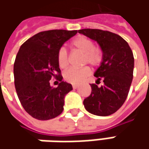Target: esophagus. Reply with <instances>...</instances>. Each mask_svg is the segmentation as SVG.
<instances>
[{
	"instance_id": "1",
	"label": "esophagus",
	"mask_w": 149,
	"mask_h": 149,
	"mask_svg": "<svg viewBox=\"0 0 149 149\" xmlns=\"http://www.w3.org/2000/svg\"><path fill=\"white\" fill-rule=\"evenodd\" d=\"M73 89H78V85H75V84H74V85H73Z\"/></svg>"
}]
</instances>
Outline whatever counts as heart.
I'll list each match as a JSON object with an SVG mask.
<instances>
[{"mask_svg":"<svg viewBox=\"0 0 149 149\" xmlns=\"http://www.w3.org/2000/svg\"><path fill=\"white\" fill-rule=\"evenodd\" d=\"M72 46L74 49L79 50L80 52L84 53L83 64H89L91 65H98L101 62L102 56L100 50L96 49L94 45V42L85 36H79L75 38L72 41ZM57 60L58 65L61 69H65L69 65V58L68 53L65 48L61 47L57 54ZM90 70L89 67H84L82 69H74L70 68L66 70L64 77L66 81L73 84H80L90 75Z\"/></svg>","mask_w":149,"mask_h":149,"instance_id":"b5f03b06","label":"heart"}]
</instances>
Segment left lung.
I'll return each mask as SVG.
<instances>
[{
  "instance_id": "8db88e82",
  "label": "left lung",
  "mask_w": 149,
  "mask_h": 149,
  "mask_svg": "<svg viewBox=\"0 0 149 149\" xmlns=\"http://www.w3.org/2000/svg\"><path fill=\"white\" fill-rule=\"evenodd\" d=\"M79 33L99 44L103 56L94 75L104 84H91V94L84 100L85 109L98 116L115 113L127 99L133 80L134 59L126 40L117 34L98 29H82Z\"/></svg>"
}]
</instances>
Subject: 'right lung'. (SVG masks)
<instances>
[{
  "label": "right lung",
  "mask_w": 149,
  "mask_h": 149,
  "mask_svg": "<svg viewBox=\"0 0 149 149\" xmlns=\"http://www.w3.org/2000/svg\"><path fill=\"white\" fill-rule=\"evenodd\" d=\"M78 31L51 30L38 33L20 46L14 64L15 87L21 105L31 116L48 120L63 112L65 97L73 88L62 81L57 54ZM60 81L50 86L51 77Z\"/></svg>",
  "instance_id": "add662e5"
}]
</instances>
